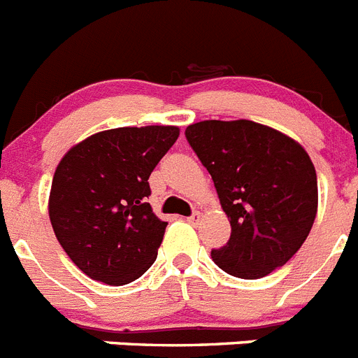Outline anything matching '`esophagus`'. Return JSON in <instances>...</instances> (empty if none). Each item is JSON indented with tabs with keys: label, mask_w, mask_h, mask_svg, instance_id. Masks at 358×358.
Masks as SVG:
<instances>
[{
	"label": "esophagus",
	"mask_w": 358,
	"mask_h": 358,
	"mask_svg": "<svg viewBox=\"0 0 358 358\" xmlns=\"http://www.w3.org/2000/svg\"><path fill=\"white\" fill-rule=\"evenodd\" d=\"M199 217H201L199 212H194L190 217H186V221L190 222V224H195V222H199Z\"/></svg>",
	"instance_id": "1"
}]
</instances>
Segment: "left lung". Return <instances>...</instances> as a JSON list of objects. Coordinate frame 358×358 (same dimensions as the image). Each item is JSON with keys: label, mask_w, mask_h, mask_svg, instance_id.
<instances>
[{"label": "left lung", "mask_w": 358, "mask_h": 358, "mask_svg": "<svg viewBox=\"0 0 358 358\" xmlns=\"http://www.w3.org/2000/svg\"><path fill=\"white\" fill-rule=\"evenodd\" d=\"M210 172L231 224L212 259L239 279L284 266L306 241L317 215V173L292 137L248 119L201 121L185 132Z\"/></svg>", "instance_id": "1"}]
</instances>
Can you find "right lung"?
<instances>
[{"label": "right lung", "instance_id": "right-lung-1", "mask_svg": "<svg viewBox=\"0 0 358 358\" xmlns=\"http://www.w3.org/2000/svg\"><path fill=\"white\" fill-rule=\"evenodd\" d=\"M177 137V127L112 128L59 161L48 215L66 255L90 279L123 286L154 264L168 222L146 203L148 177Z\"/></svg>", "mask_w": 358, "mask_h": 358}]
</instances>
